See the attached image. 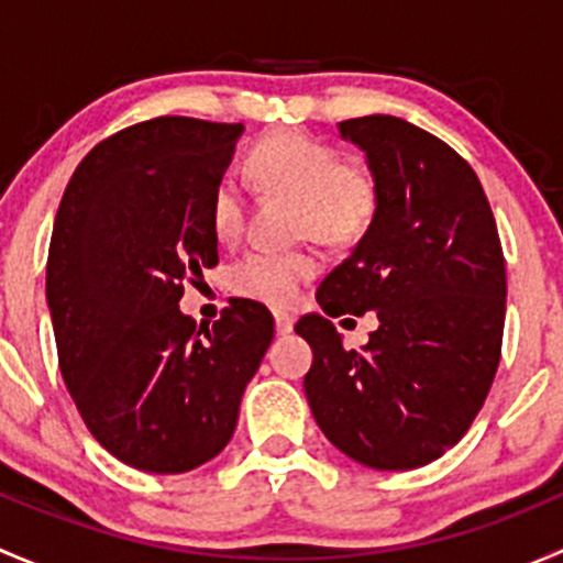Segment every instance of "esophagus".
Segmentation results:
<instances>
[{"label": "esophagus", "instance_id": "1", "mask_svg": "<svg viewBox=\"0 0 563 563\" xmlns=\"http://www.w3.org/2000/svg\"><path fill=\"white\" fill-rule=\"evenodd\" d=\"M275 329L277 334H288L294 329V318L288 313H275Z\"/></svg>", "mask_w": 563, "mask_h": 563}]
</instances>
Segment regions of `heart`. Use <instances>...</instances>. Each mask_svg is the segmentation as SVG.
Returning <instances> with one entry per match:
<instances>
[{"label":"heart","instance_id":"1","mask_svg":"<svg viewBox=\"0 0 563 563\" xmlns=\"http://www.w3.org/2000/svg\"><path fill=\"white\" fill-rule=\"evenodd\" d=\"M247 172L269 196L297 198L299 236L349 245L376 220L382 198L376 174L365 163L345 161L338 146L302 130H277L261 139L247 155ZM245 214L242 187L231 176H220L209 192V223L214 236L220 242L240 240ZM316 269L318 258L310 250H253L231 266L229 283L240 297L286 308Z\"/></svg>","mask_w":563,"mask_h":563}]
</instances>
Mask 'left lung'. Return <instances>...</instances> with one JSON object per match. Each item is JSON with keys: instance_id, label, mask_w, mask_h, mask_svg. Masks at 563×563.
<instances>
[{"instance_id": "1", "label": "left lung", "mask_w": 563, "mask_h": 563, "mask_svg": "<svg viewBox=\"0 0 563 563\" xmlns=\"http://www.w3.org/2000/svg\"><path fill=\"white\" fill-rule=\"evenodd\" d=\"M340 135L365 150L378 212L318 286L327 316L297 321L313 349L305 395L318 428L351 460L419 468L455 446L479 413L507 313V264L474 168L428 130L373 113ZM376 309L379 329L345 352L329 317Z\"/></svg>"}]
</instances>
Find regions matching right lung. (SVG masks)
<instances>
[{
    "mask_svg": "<svg viewBox=\"0 0 563 563\" xmlns=\"http://www.w3.org/2000/svg\"><path fill=\"white\" fill-rule=\"evenodd\" d=\"M242 124L157 117L100 141L67 181L45 297L67 391L122 463L185 474L231 441L275 318L229 299L212 327L179 310L218 266L209 192Z\"/></svg>",
    "mask_w": 563,
    "mask_h": 563,
    "instance_id": "right-lung-1",
    "label": "right lung"
}]
</instances>
